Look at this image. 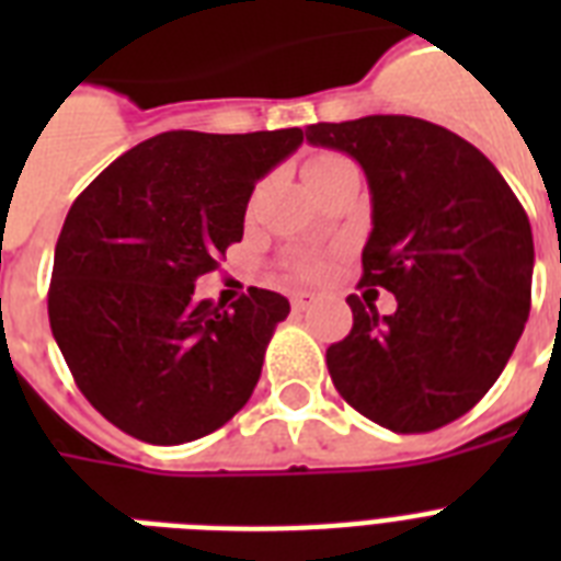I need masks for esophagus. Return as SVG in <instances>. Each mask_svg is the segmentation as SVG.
Instances as JSON below:
<instances>
[{"label":"esophagus","instance_id":"34e87169","mask_svg":"<svg viewBox=\"0 0 561 561\" xmlns=\"http://www.w3.org/2000/svg\"><path fill=\"white\" fill-rule=\"evenodd\" d=\"M314 302L317 299L311 297V294H294V297H290V308H294V311H308Z\"/></svg>","mask_w":561,"mask_h":561}]
</instances>
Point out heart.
Returning a JSON list of instances; mask_svg holds the SVG:
<instances>
[{"label":"heart","mask_w":561,"mask_h":561,"mask_svg":"<svg viewBox=\"0 0 561 561\" xmlns=\"http://www.w3.org/2000/svg\"><path fill=\"white\" fill-rule=\"evenodd\" d=\"M337 165H346L343 157H334V153H320L314 160L306 165V178H314V174H323V171H332ZM297 273L299 276H306V279H317L320 273H323V264L317 262V259H299L297 262Z\"/></svg>","instance_id":"heart-1"}]
</instances>
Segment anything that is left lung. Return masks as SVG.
I'll list each match as a JSON object with an SVG mask.
<instances>
[{
    "instance_id": "8db88e82",
    "label": "left lung",
    "mask_w": 561,
    "mask_h": 561,
    "mask_svg": "<svg viewBox=\"0 0 561 561\" xmlns=\"http://www.w3.org/2000/svg\"><path fill=\"white\" fill-rule=\"evenodd\" d=\"M367 174L373 232L352 332L325 350L334 387L396 434L469 413L504 373L530 314L533 229L501 171L462 136L413 116L306 127ZM400 308L378 316L368 294Z\"/></svg>"
}]
</instances>
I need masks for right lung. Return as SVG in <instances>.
I'll list each match as a JSON object with an SVG mask.
<instances>
[{"mask_svg": "<svg viewBox=\"0 0 561 561\" xmlns=\"http://www.w3.org/2000/svg\"><path fill=\"white\" fill-rule=\"evenodd\" d=\"M302 145L299 127L169 130L78 194L55 247L48 323L101 416L153 445L218 431L244 408L290 306L250 288L229 311L194 282L244 236L255 183Z\"/></svg>", "mask_w": 561, "mask_h": 561, "instance_id": "right-lung-1", "label": "right lung"}]
</instances>
